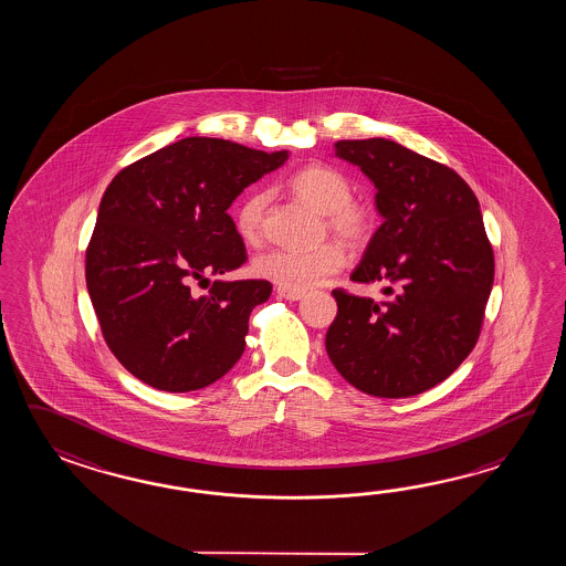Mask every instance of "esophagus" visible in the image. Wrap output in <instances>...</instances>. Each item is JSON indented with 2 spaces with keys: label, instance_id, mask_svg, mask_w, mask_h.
Wrapping results in <instances>:
<instances>
[{
  "label": "esophagus",
  "instance_id": "34e87169",
  "mask_svg": "<svg viewBox=\"0 0 566 566\" xmlns=\"http://www.w3.org/2000/svg\"><path fill=\"white\" fill-rule=\"evenodd\" d=\"M277 293L279 297H283V300L287 301H300L303 300V295H305V293H301V291H287V289H279Z\"/></svg>",
  "mask_w": 566,
  "mask_h": 566
}]
</instances>
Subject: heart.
Segmentation results:
<instances>
[{"label":"heart","instance_id":"obj_1","mask_svg":"<svg viewBox=\"0 0 566 566\" xmlns=\"http://www.w3.org/2000/svg\"><path fill=\"white\" fill-rule=\"evenodd\" d=\"M291 192L325 217V229L348 249L364 247L374 229V214L368 206L354 202L352 181L332 166H307L291 176ZM269 193L254 192L239 206L234 224L244 242L261 241L265 224ZM344 263L336 242H324L315 249H273L256 256L254 273L287 291H307L334 275Z\"/></svg>","mask_w":566,"mask_h":566}]
</instances>
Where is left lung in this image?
Listing matches in <instances>:
<instances>
[{"label":"left lung","mask_w":566,"mask_h":566,"mask_svg":"<svg viewBox=\"0 0 566 566\" xmlns=\"http://www.w3.org/2000/svg\"><path fill=\"white\" fill-rule=\"evenodd\" d=\"M336 156L376 186L385 222L349 279L385 283V297L332 291L327 356L366 395H421L455 373L480 337L493 285L480 202L458 171L397 142L346 139Z\"/></svg>","instance_id":"1"}]
</instances>
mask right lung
I'll return each mask as SVG.
<instances>
[{
  "instance_id": "right-lung-1",
  "label": "right lung",
  "mask_w": 566,
  "mask_h": 566,
  "mask_svg": "<svg viewBox=\"0 0 566 566\" xmlns=\"http://www.w3.org/2000/svg\"><path fill=\"white\" fill-rule=\"evenodd\" d=\"M227 139L186 137L120 169L98 206L86 247V287L115 358L145 385L190 392L239 361L249 315L269 281H193L247 261L229 208L287 161Z\"/></svg>"
}]
</instances>
